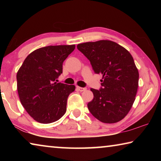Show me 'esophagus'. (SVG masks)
Returning a JSON list of instances; mask_svg holds the SVG:
<instances>
[{"label": "esophagus", "mask_w": 161, "mask_h": 161, "mask_svg": "<svg viewBox=\"0 0 161 161\" xmlns=\"http://www.w3.org/2000/svg\"><path fill=\"white\" fill-rule=\"evenodd\" d=\"M77 89L80 92H84V91L86 90V88H85V87H80V86H77Z\"/></svg>", "instance_id": "34e87169"}]
</instances>
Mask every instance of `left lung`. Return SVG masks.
<instances>
[{
    "instance_id": "1",
    "label": "left lung",
    "mask_w": 161,
    "mask_h": 161,
    "mask_svg": "<svg viewBox=\"0 0 161 161\" xmlns=\"http://www.w3.org/2000/svg\"><path fill=\"white\" fill-rule=\"evenodd\" d=\"M77 49L90 61L95 74H102L101 88H91L94 98L87 107L95 118L106 124L116 123L129 113L138 86V71L133 57L122 46L110 40L84 42Z\"/></svg>"
}]
</instances>
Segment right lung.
Listing matches in <instances>:
<instances>
[{"label":"right lung","mask_w":161,"mask_h":161,"mask_svg":"<svg viewBox=\"0 0 161 161\" xmlns=\"http://www.w3.org/2000/svg\"><path fill=\"white\" fill-rule=\"evenodd\" d=\"M75 45L47 46L27 57L17 73L20 102L29 115L41 124L58 121L67 110L69 95L75 85L56 82L62 64Z\"/></svg>","instance_id":"obj_1"}]
</instances>
